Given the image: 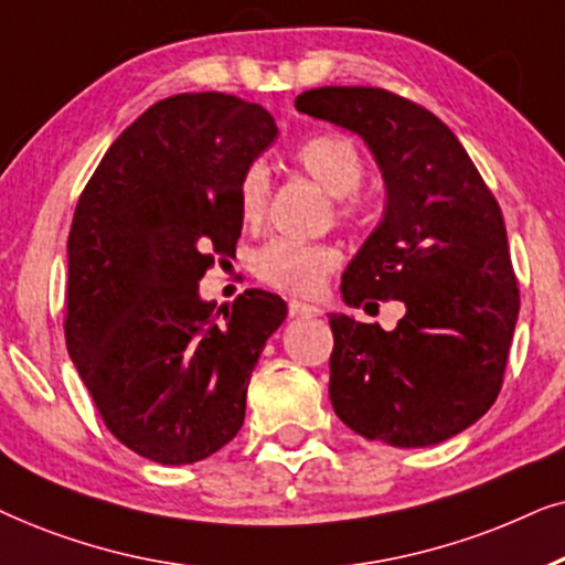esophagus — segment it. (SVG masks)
I'll list each match as a JSON object with an SVG mask.
<instances>
[{
  "mask_svg": "<svg viewBox=\"0 0 565 565\" xmlns=\"http://www.w3.org/2000/svg\"><path fill=\"white\" fill-rule=\"evenodd\" d=\"M289 315L291 318H315V315H320V310L315 305L299 302V299H289Z\"/></svg>",
  "mask_w": 565,
  "mask_h": 565,
  "instance_id": "1",
  "label": "esophagus"
}]
</instances>
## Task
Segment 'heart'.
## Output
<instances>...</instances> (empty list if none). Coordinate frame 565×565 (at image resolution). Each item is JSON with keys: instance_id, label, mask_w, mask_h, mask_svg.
<instances>
[{"instance_id": "b5f03b06", "label": "heart", "mask_w": 565, "mask_h": 565, "mask_svg": "<svg viewBox=\"0 0 565 565\" xmlns=\"http://www.w3.org/2000/svg\"><path fill=\"white\" fill-rule=\"evenodd\" d=\"M297 168L307 172L322 191L333 195L338 220L353 222L361 212L359 185L364 180V157L343 134H312L295 149ZM239 216L250 227L266 220L270 206V175L263 162H250L237 180ZM341 266V250L330 243L274 237L250 255L258 281L287 295L312 297L326 287L328 276Z\"/></svg>"}]
</instances>
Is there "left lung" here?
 <instances>
[{
	"instance_id": "1",
	"label": "left lung",
	"mask_w": 565,
	"mask_h": 565,
	"mask_svg": "<svg viewBox=\"0 0 565 565\" xmlns=\"http://www.w3.org/2000/svg\"><path fill=\"white\" fill-rule=\"evenodd\" d=\"M297 110L359 134L387 185L385 216L343 274L345 305L401 299L393 333L330 315V403L364 439L428 447L501 393L519 315L499 201L452 129L382 87H318Z\"/></svg>"
}]
</instances>
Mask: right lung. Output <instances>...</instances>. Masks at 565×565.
I'll return each mask as SVG.
<instances>
[{
    "label": "right lung",
    "instance_id": "right-lung-1",
    "mask_svg": "<svg viewBox=\"0 0 565 565\" xmlns=\"http://www.w3.org/2000/svg\"><path fill=\"white\" fill-rule=\"evenodd\" d=\"M276 134L243 97H164L113 141L74 209L66 349L108 431L152 462L191 465L235 439L255 361L287 318L270 291L216 312L199 297L243 232L237 180Z\"/></svg>",
    "mask_w": 565,
    "mask_h": 565
}]
</instances>
